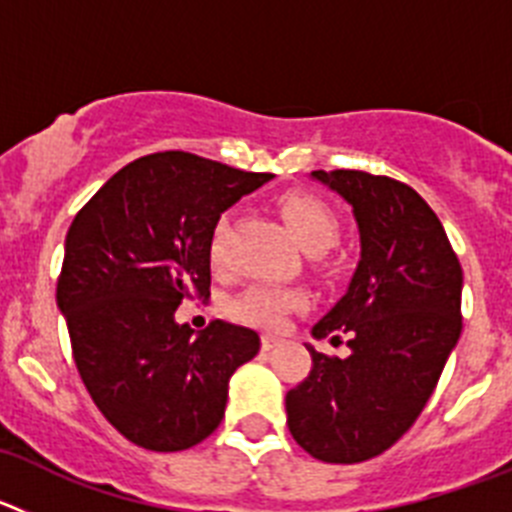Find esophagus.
Returning a JSON list of instances; mask_svg holds the SVG:
<instances>
[{
	"label": "esophagus",
	"mask_w": 512,
	"mask_h": 512,
	"mask_svg": "<svg viewBox=\"0 0 512 512\" xmlns=\"http://www.w3.org/2000/svg\"><path fill=\"white\" fill-rule=\"evenodd\" d=\"M279 341H282L279 336H271V333H266V336L261 338V348H264V351H271V348L279 346Z\"/></svg>",
	"instance_id": "esophagus-1"
}]
</instances>
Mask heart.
I'll list each match as a JSON object with an SVG mask.
<instances>
[{"label":"heart","mask_w":512,"mask_h":512,"mask_svg":"<svg viewBox=\"0 0 512 512\" xmlns=\"http://www.w3.org/2000/svg\"><path fill=\"white\" fill-rule=\"evenodd\" d=\"M279 212H282L284 223L289 233L295 235V241L307 251H323L338 238V215L328 202H323L315 194L307 192H289L279 200ZM228 223L220 217L212 228L210 238V261L215 266L223 264V241ZM302 302L300 292L279 287H266V284H253L243 289L241 295L233 297L230 312L235 318L248 325H259V328H279L287 318V312Z\"/></svg>","instance_id":"obj_1"}]
</instances>
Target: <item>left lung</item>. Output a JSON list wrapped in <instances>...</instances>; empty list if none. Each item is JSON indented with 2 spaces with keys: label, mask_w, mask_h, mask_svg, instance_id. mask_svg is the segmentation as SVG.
I'll use <instances>...</instances> for the list:
<instances>
[{
  "label": "left lung",
  "mask_w": 512,
  "mask_h": 512,
  "mask_svg": "<svg viewBox=\"0 0 512 512\" xmlns=\"http://www.w3.org/2000/svg\"><path fill=\"white\" fill-rule=\"evenodd\" d=\"M354 207L361 261L312 325L346 359L307 346L312 369L287 392L289 433L312 459L359 464L408 433L461 336V264L428 202L390 176L312 171Z\"/></svg>",
  "instance_id": "obj_1"
}]
</instances>
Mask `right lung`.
<instances>
[{"label": "right lung", "mask_w": 512, "mask_h": 512, "mask_svg": "<svg viewBox=\"0 0 512 512\" xmlns=\"http://www.w3.org/2000/svg\"><path fill=\"white\" fill-rule=\"evenodd\" d=\"M271 174L184 151L135 158L76 212L56 300L81 382L99 413L148 451H184L225 415L228 382L259 354V333L176 323L184 300L210 297V238Z\"/></svg>", "instance_id": "1"}]
</instances>
